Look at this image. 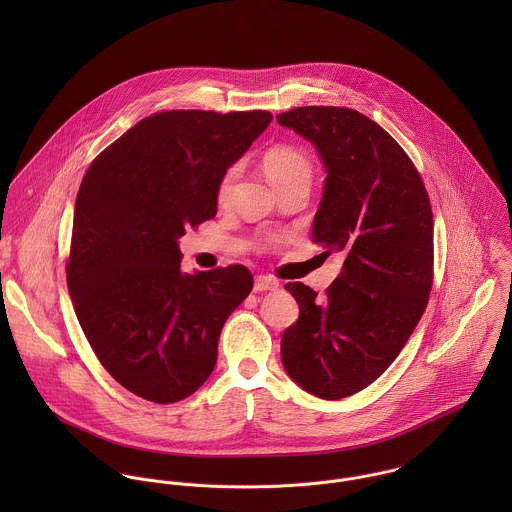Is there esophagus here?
Listing matches in <instances>:
<instances>
[{
  "mask_svg": "<svg viewBox=\"0 0 512 512\" xmlns=\"http://www.w3.org/2000/svg\"><path fill=\"white\" fill-rule=\"evenodd\" d=\"M278 280L270 278V276H256L254 280V292H272L278 290Z\"/></svg>",
  "mask_w": 512,
  "mask_h": 512,
  "instance_id": "esophagus-1",
  "label": "esophagus"
}]
</instances>
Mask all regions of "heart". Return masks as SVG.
Here are the masks:
<instances>
[{"instance_id": "heart-1", "label": "heart", "mask_w": 512, "mask_h": 512, "mask_svg": "<svg viewBox=\"0 0 512 512\" xmlns=\"http://www.w3.org/2000/svg\"><path fill=\"white\" fill-rule=\"evenodd\" d=\"M262 167L276 189L293 181H311V173H313L311 159L305 155V151H301L299 147L286 146V144L270 147L262 157ZM238 175H240L238 165L228 167L220 175L219 187H217L220 203H226L232 197Z\"/></svg>"}]
</instances>
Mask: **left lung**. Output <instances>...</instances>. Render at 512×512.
Instances as JSON below:
<instances>
[{
	"instance_id": "1",
	"label": "left lung",
	"mask_w": 512,
	"mask_h": 512,
	"mask_svg": "<svg viewBox=\"0 0 512 512\" xmlns=\"http://www.w3.org/2000/svg\"><path fill=\"white\" fill-rule=\"evenodd\" d=\"M278 124L317 149L327 177L313 242L321 256L345 258L325 297L286 284L299 319L282 337V365L305 392L339 400L392 365L428 305L432 207L406 151L365 114L303 106L280 114Z\"/></svg>"
}]
</instances>
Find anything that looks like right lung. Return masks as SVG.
I'll return each instance as SVG.
<instances>
[{
    "mask_svg": "<svg viewBox=\"0 0 512 512\" xmlns=\"http://www.w3.org/2000/svg\"><path fill=\"white\" fill-rule=\"evenodd\" d=\"M272 114H151L88 167L74 205L67 284L102 366L155 404L191 396L217 365L228 315L254 278L232 264L181 270L185 228L217 215L220 175Z\"/></svg>",
    "mask_w": 512,
    "mask_h": 512,
    "instance_id": "right-lung-1",
    "label": "right lung"
}]
</instances>
